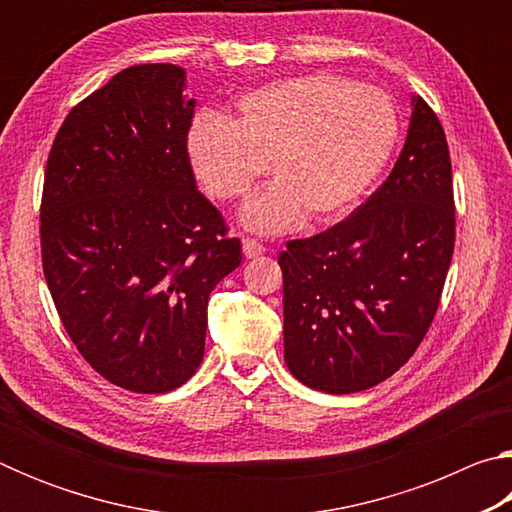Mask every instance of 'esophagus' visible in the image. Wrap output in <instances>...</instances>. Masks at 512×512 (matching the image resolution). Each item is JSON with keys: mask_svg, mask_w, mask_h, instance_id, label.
Here are the masks:
<instances>
[{"mask_svg": "<svg viewBox=\"0 0 512 512\" xmlns=\"http://www.w3.org/2000/svg\"><path fill=\"white\" fill-rule=\"evenodd\" d=\"M241 248H244V255L248 259L259 257V255L264 253V246L259 244V241H255V239H244V241H241Z\"/></svg>", "mask_w": 512, "mask_h": 512, "instance_id": "esophagus-1", "label": "esophagus"}]
</instances>
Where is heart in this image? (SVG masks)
<instances>
[{
  "label": "heart",
  "instance_id": "1",
  "mask_svg": "<svg viewBox=\"0 0 512 512\" xmlns=\"http://www.w3.org/2000/svg\"><path fill=\"white\" fill-rule=\"evenodd\" d=\"M237 117L203 112L187 133V158L207 194L244 196L268 164L277 178L241 207L248 230L275 235L298 223H332L357 207L400 142L386 92L314 72L241 94Z\"/></svg>",
  "mask_w": 512,
  "mask_h": 512
}]
</instances>
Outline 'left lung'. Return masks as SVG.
<instances>
[{
	"label": "left lung",
	"mask_w": 512,
	"mask_h": 512,
	"mask_svg": "<svg viewBox=\"0 0 512 512\" xmlns=\"http://www.w3.org/2000/svg\"><path fill=\"white\" fill-rule=\"evenodd\" d=\"M456 237L445 131L411 97L404 149L391 176L348 219L289 241L284 361L314 391L377 386L418 350L436 316Z\"/></svg>",
	"instance_id": "8db88e82"
}]
</instances>
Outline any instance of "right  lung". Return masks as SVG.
Segmentation results:
<instances>
[{
  "instance_id": "obj_1",
  "label": "right lung",
  "mask_w": 512,
  "mask_h": 512,
  "mask_svg": "<svg viewBox=\"0 0 512 512\" xmlns=\"http://www.w3.org/2000/svg\"><path fill=\"white\" fill-rule=\"evenodd\" d=\"M185 69L135 65L69 112L40 207L45 280L83 359L133 393L183 386L205 354L207 300L239 239L187 158Z\"/></svg>"
}]
</instances>
